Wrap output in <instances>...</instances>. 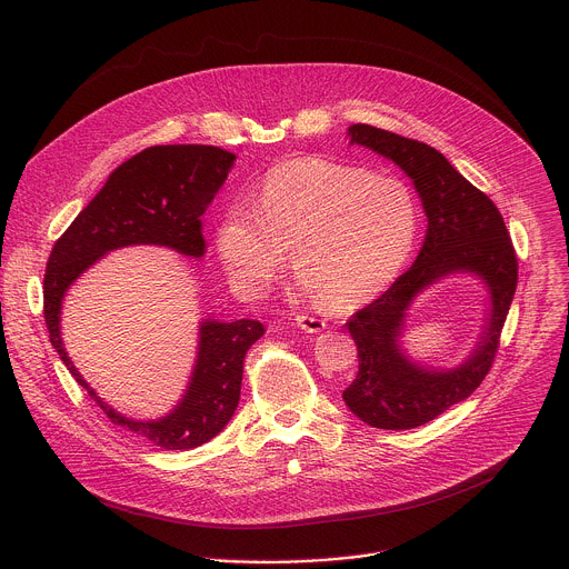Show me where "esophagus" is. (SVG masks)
Listing matches in <instances>:
<instances>
[{
  "label": "esophagus",
  "mask_w": 569,
  "mask_h": 569,
  "mask_svg": "<svg viewBox=\"0 0 569 569\" xmlns=\"http://www.w3.org/2000/svg\"><path fill=\"white\" fill-rule=\"evenodd\" d=\"M296 322L305 332H311V335H318V332H322L326 328V322L318 320V318H311V316H298Z\"/></svg>",
  "instance_id": "obj_1"
}]
</instances>
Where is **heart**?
Segmentation results:
<instances>
[{"instance_id": "b5f03b06", "label": "heart", "mask_w": 569, "mask_h": 569, "mask_svg": "<svg viewBox=\"0 0 569 569\" xmlns=\"http://www.w3.org/2000/svg\"><path fill=\"white\" fill-rule=\"evenodd\" d=\"M249 206L226 210L214 232L230 282L262 296L287 260L298 284L341 311L379 296L418 237V203L406 181L361 166L302 158L271 168Z\"/></svg>"}]
</instances>
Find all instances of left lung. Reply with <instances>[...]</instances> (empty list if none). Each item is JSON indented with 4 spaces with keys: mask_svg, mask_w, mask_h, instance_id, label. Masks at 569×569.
<instances>
[{
    "mask_svg": "<svg viewBox=\"0 0 569 569\" xmlns=\"http://www.w3.org/2000/svg\"><path fill=\"white\" fill-rule=\"evenodd\" d=\"M348 138L411 179L427 214V234L406 273L346 322L357 343L359 372L343 390V403L370 427L413 429L469 399L485 381L517 289V258L495 203L440 151L370 124L348 127ZM460 272L478 277L488 289L486 325L467 360L436 369L406 352V313L425 288Z\"/></svg>",
    "mask_w": 569,
    "mask_h": 569,
    "instance_id": "8db88e82",
    "label": "left lung"
}]
</instances>
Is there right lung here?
<instances>
[{"label":"right lung","instance_id":"add662e5","mask_svg":"<svg viewBox=\"0 0 569 569\" xmlns=\"http://www.w3.org/2000/svg\"><path fill=\"white\" fill-rule=\"evenodd\" d=\"M234 162V153L206 144L144 149L109 174L48 258L43 316L61 361L113 425L168 451L194 449L223 431L241 399L244 355L264 335V326L258 320L203 318L186 392L166 416L136 420L100 399L72 363L61 337L63 298L91 264L113 249L160 244L188 258H203L199 219Z\"/></svg>","mask_w":569,"mask_h":569}]
</instances>
